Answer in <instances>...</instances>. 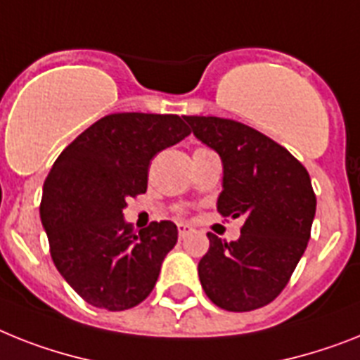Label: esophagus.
Wrapping results in <instances>:
<instances>
[{
    "label": "esophagus",
    "mask_w": 360,
    "mask_h": 360,
    "mask_svg": "<svg viewBox=\"0 0 360 360\" xmlns=\"http://www.w3.org/2000/svg\"><path fill=\"white\" fill-rule=\"evenodd\" d=\"M193 231H195V228H193L191 224H186V222H178V236H180V239H186L187 236H191Z\"/></svg>",
    "instance_id": "1"
}]
</instances>
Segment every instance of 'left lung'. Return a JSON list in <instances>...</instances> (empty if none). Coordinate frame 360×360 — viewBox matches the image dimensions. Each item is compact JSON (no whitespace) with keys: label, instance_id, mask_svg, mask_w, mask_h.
Returning <instances> with one entry per match:
<instances>
[{"label":"left lung","instance_id":"8db88e82","mask_svg":"<svg viewBox=\"0 0 360 360\" xmlns=\"http://www.w3.org/2000/svg\"><path fill=\"white\" fill-rule=\"evenodd\" d=\"M193 134L222 160L217 212L243 217L237 240L210 237L198 278L217 307L245 313L270 304L307 248L316 197L307 169L265 134L233 120L184 115Z\"/></svg>","mask_w":360,"mask_h":360}]
</instances>
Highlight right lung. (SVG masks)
Masks as SVG:
<instances>
[{"label": "right lung", "instance_id": "add662e5", "mask_svg": "<svg viewBox=\"0 0 360 360\" xmlns=\"http://www.w3.org/2000/svg\"><path fill=\"white\" fill-rule=\"evenodd\" d=\"M191 130L174 114H110L60 153L44 182L40 217L53 263L94 307L141 304L178 239L171 221L134 231L127 200L147 191L150 160Z\"/></svg>", "mask_w": 360, "mask_h": 360}]
</instances>
